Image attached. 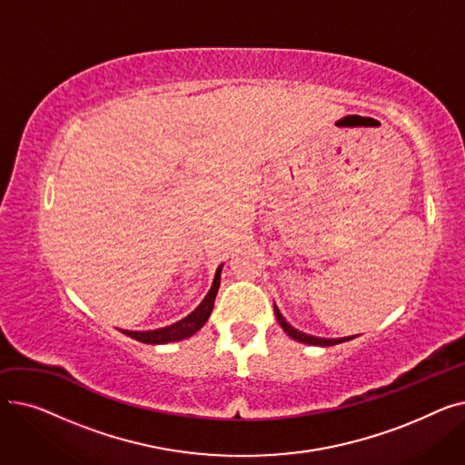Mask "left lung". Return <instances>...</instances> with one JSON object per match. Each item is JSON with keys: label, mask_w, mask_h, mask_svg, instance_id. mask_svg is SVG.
Listing matches in <instances>:
<instances>
[{"label": "left lung", "mask_w": 465, "mask_h": 465, "mask_svg": "<svg viewBox=\"0 0 465 465\" xmlns=\"http://www.w3.org/2000/svg\"><path fill=\"white\" fill-rule=\"evenodd\" d=\"M275 309V316H277V321H279V324H281V328L292 337V339H296V341H300V343H307V345H316V347H331V345H337V343H345V341H349V339H352V337H343V339H322V337H312V335H307V333H302V331H298L296 328H292L284 319H282V314L279 312V309L277 307H273Z\"/></svg>", "instance_id": "obj_1"}]
</instances>
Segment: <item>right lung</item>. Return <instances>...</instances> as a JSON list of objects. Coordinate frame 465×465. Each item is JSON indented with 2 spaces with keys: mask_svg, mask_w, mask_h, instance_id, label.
<instances>
[{
  "mask_svg": "<svg viewBox=\"0 0 465 465\" xmlns=\"http://www.w3.org/2000/svg\"><path fill=\"white\" fill-rule=\"evenodd\" d=\"M220 272H223V265H220L216 270L213 286L209 290V294L205 296V300L198 305V309L192 311L186 316V319H183L175 324H171V326H165V328L153 330V331H128V330H122V331H124L126 335H130L135 341H141V343H146V345H163V343H171V341H181V339L192 337L200 328H203V324L207 322L209 314L213 311L216 292H218V286H220Z\"/></svg>",
  "mask_w": 465,
  "mask_h": 465,
  "instance_id": "1",
  "label": "right lung"
}]
</instances>
